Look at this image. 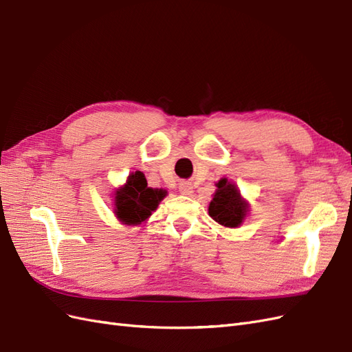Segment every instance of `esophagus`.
Instances as JSON below:
<instances>
[{
	"instance_id": "34e87169",
	"label": "esophagus",
	"mask_w": 352,
	"mask_h": 352,
	"mask_svg": "<svg viewBox=\"0 0 352 352\" xmlns=\"http://www.w3.org/2000/svg\"><path fill=\"white\" fill-rule=\"evenodd\" d=\"M179 190L184 195H190L192 194V185H190L189 182H182V184H179Z\"/></svg>"
}]
</instances>
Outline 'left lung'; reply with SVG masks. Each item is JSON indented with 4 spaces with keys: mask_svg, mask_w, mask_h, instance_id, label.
<instances>
[{
    "mask_svg": "<svg viewBox=\"0 0 352 352\" xmlns=\"http://www.w3.org/2000/svg\"><path fill=\"white\" fill-rule=\"evenodd\" d=\"M247 202L241 198L238 188L228 182V179H221L214 198L210 202L208 214L221 226L238 228L247 214Z\"/></svg>",
    "mask_w": 352,
    "mask_h": 352,
    "instance_id": "8db88e82",
    "label": "left lung"
}]
</instances>
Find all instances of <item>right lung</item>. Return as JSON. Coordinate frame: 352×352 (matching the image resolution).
<instances>
[{"label": "right lung", "mask_w": 352, "mask_h": 352, "mask_svg": "<svg viewBox=\"0 0 352 352\" xmlns=\"http://www.w3.org/2000/svg\"><path fill=\"white\" fill-rule=\"evenodd\" d=\"M164 197L166 190L148 188L144 173L135 172L116 192V216L127 225H138L151 216Z\"/></svg>", "instance_id": "add662e5"}]
</instances>
